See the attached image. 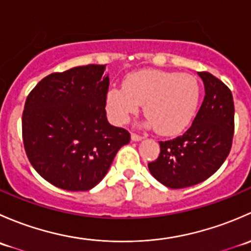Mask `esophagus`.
Returning a JSON list of instances; mask_svg holds the SVG:
<instances>
[{"label": "esophagus", "instance_id": "esophagus-1", "mask_svg": "<svg viewBox=\"0 0 251 251\" xmlns=\"http://www.w3.org/2000/svg\"><path fill=\"white\" fill-rule=\"evenodd\" d=\"M142 136H140V135H137V133H131V140L132 141H135V142H138V141H141L142 140Z\"/></svg>", "mask_w": 251, "mask_h": 251}]
</instances>
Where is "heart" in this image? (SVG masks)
I'll return each instance as SVG.
<instances>
[{"label":"heart","mask_w":251,"mask_h":251,"mask_svg":"<svg viewBox=\"0 0 251 251\" xmlns=\"http://www.w3.org/2000/svg\"><path fill=\"white\" fill-rule=\"evenodd\" d=\"M201 100V85L188 74L137 70L113 86L105 97L107 111L115 123L126 124L143 103L149 125L160 135L175 136L191 124Z\"/></svg>","instance_id":"b5f03b06"}]
</instances>
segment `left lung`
Segmentation results:
<instances>
[{"label":"left lung","mask_w":251,"mask_h":251,"mask_svg":"<svg viewBox=\"0 0 251 251\" xmlns=\"http://www.w3.org/2000/svg\"><path fill=\"white\" fill-rule=\"evenodd\" d=\"M204 100L192 126L182 136L160 141L158 159L148 164L154 178L169 188H184L214 175L228 156L234 132V103L231 90L207 72Z\"/></svg>","instance_id":"left-lung-1"}]
</instances>
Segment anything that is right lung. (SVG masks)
I'll list each match as a JSON object with an SVG mask.
<instances>
[{"label":"right lung","mask_w":251,"mask_h":251,"mask_svg":"<svg viewBox=\"0 0 251 251\" xmlns=\"http://www.w3.org/2000/svg\"><path fill=\"white\" fill-rule=\"evenodd\" d=\"M105 64H88L44 77L27 96L23 143L32 168L58 188L88 191L109 170L127 130L108 123Z\"/></svg>","instance_id":"add662e5"}]
</instances>
